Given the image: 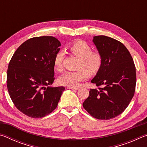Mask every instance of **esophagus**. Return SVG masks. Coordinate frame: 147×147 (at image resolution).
<instances>
[{
    "label": "esophagus",
    "mask_w": 147,
    "mask_h": 147,
    "mask_svg": "<svg viewBox=\"0 0 147 147\" xmlns=\"http://www.w3.org/2000/svg\"><path fill=\"white\" fill-rule=\"evenodd\" d=\"M67 88L69 89H73V90H78V89H79L78 88H74V87H71V86H69Z\"/></svg>",
    "instance_id": "obj_1"
}]
</instances>
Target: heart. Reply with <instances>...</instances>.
Segmentation results:
<instances>
[{
	"instance_id": "b5f03b06",
	"label": "heart",
	"mask_w": 147,
	"mask_h": 147,
	"mask_svg": "<svg viewBox=\"0 0 147 147\" xmlns=\"http://www.w3.org/2000/svg\"><path fill=\"white\" fill-rule=\"evenodd\" d=\"M70 53L79 59L76 71L67 72L59 78V83L65 86L74 87L88 78L89 74H96L103 63V57L98 51H92V47L83 40L73 42L68 47ZM63 52L56 54L54 59V68L61 72L63 69Z\"/></svg>"
}]
</instances>
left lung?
<instances>
[{
    "mask_svg": "<svg viewBox=\"0 0 147 147\" xmlns=\"http://www.w3.org/2000/svg\"><path fill=\"white\" fill-rule=\"evenodd\" d=\"M93 41L103 57V63L91 82L102 88L91 89L83 107L93 117L108 120L123 113L132 99L136 67L130 53L120 41L105 36H94Z\"/></svg>",
    "mask_w": 147,
    "mask_h": 147,
    "instance_id": "left-lung-1",
    "label": "left lung"
}]
</instances>
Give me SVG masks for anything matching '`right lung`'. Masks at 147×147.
<instances>
[{"label":"right lung","mask_w":147,"mask_h":147,"mask_svg":"<svg viewBox=\"0 0 147 147\" xmlns=\"http://www.w3.org/2000/svg\"><path fill=\"white\" fill-rule=\"evenodd\" d=\"M61 43L53 36L32 38L15 52L7 71V88L15 106L24 115L41 118L56 108L63 86L51 87L54 59Z\"/></svg>","instance_id":"right-lung-1"}]
</instances>
